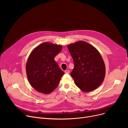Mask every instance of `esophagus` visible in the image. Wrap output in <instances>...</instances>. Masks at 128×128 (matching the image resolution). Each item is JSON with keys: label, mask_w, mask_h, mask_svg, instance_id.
<instances>
[{"label": "esophagus", "mask_w": 128, "mask_h": 128, "mask_svg": "<svg viewBox=\"0 0 128 128\" xmlns=\"http://www.w3.org/2000/svg\"><path fill=\"white\" fill-rule=\"evenodd\" d=\"M65 73H66V74H69L70 73V70H65Z\"/></svg>", "instance_id": "esophagus-1"}]
</instances>
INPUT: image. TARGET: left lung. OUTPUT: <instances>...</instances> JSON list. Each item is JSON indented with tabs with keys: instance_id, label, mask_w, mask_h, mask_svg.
I'll return each instance as SVG.
<instances>
[{
	"instance_id": "8db88e82",
	"label": "left lung",
	"mask_w": 128,
	"mask_h": 128,
	"mask_svg": "<svg viewBox=\"0 0 128 128\" xmlns=\"http://www.w3.org/2000/svg\"><path fill=\"white\" fill-rule=\"evenodd\" d=\"M74 68L70 76L82 91L89 92L101 84L105 76V65L98 51L84 41L68 46Z\"/></svg>"
}]
</instances>
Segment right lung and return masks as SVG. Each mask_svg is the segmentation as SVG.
Listing matches in <instances>:
<instances>
[{
    "label": "right lung",
    "mask_w": 128,
    "mask_h": 128,
    "mask_svg": "<svg viewBox=\"0 0 128 128\" xmlns=\"http://www.w3.org/2000/svg\"><path fill=\"white\" fill-rule=\"evenodd\" d=\"M62 48L61 45L46 42L31 52L27 60L26 72L30 84L37 91L47 94L58 86L64 72L54 58Z\"/></svg>",
    "instance_id": "add662e5"
}]
</instances>
